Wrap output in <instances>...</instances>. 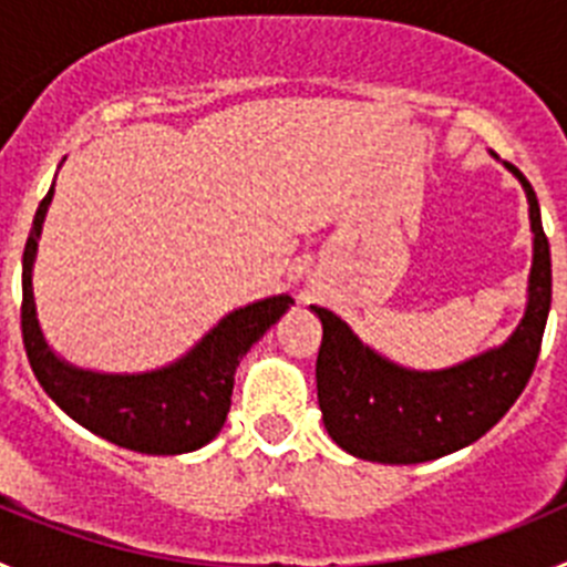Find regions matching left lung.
I'll return each instance as SVG.
<instances>
[{
  "label": "left lung",
  "mask_w": 567,
  "mask_h": 567,
  "mask_svg": "<svg viewBox=\"0 0 567 567\" xmlns=\"http://www.w3.org/2000/svg\"><path fill=\"white\" fill-rule=\"evenodd\" d=\"M503 164L523 184L534 233L528 303L505 343L449 369L420 372L374 352L334 312L312 307L323 327L315 365L318 405L329 437L352 457L389 465L445 457L483 437L523 394L550 309V249L528 178Z\"/></svg>",
  "instance_id": "1"
}]
</instances>
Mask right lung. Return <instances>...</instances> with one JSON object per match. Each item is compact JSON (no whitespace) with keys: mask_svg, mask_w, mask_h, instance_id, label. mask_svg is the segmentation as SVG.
I'll list each match as a JSON object with an SVG mask.
<instances>
[{"mask_svg":"<svg viewBox=\"0 0 567 567\" xmlns=\"http://www.w3.org/2000/svg\"><path fill=\"white\" fill-rule=\"evenodd\" d=\"M50 202L53 187L33 215L22 255L24 352L48 398L87 432L130 452L187 454L207 445L227 420L240 358L295 300L289 295H272L233 309L187 354L153 372L113 374L82 369L50 349L33 300V264Z\"/></svg>","mask_w":567,"mask_h":567,"instance_id":"obj_1","label":"right lung"}]
</instances>
